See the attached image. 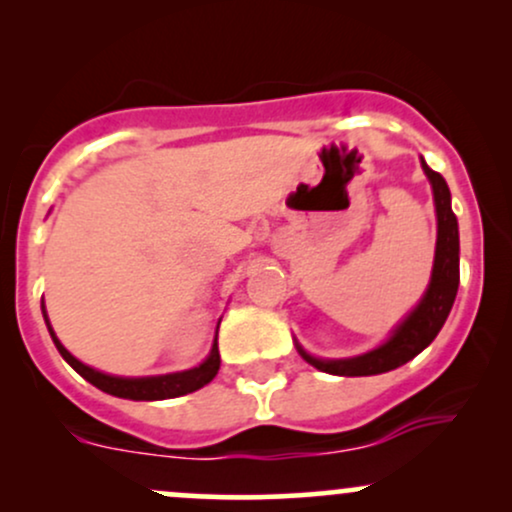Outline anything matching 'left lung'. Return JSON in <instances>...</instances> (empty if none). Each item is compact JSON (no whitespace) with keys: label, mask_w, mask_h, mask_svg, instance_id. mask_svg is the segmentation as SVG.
Here are the masks:
<instances>
[{"label":"left lung","mask_w":512,"mask_h":512,"mask_svg":"<svg viewBox=\"0 0 512 512\" xmlns=\"http://www.w3.org/2000/svg\"><path fill=\"white\" fill-rule=\"evenodd\" d=\"M421 168L428 175L433 187V202H436L438 216V240H436V260H433L431 284L411 313L404 317L392 332V337L378 349L354 358H315L308 351H303L301 344H296L310 366H315L322 373L330 375H378L395 370L411 361L416 354L426 349L436 339L440 327L448 320L452 303H455L457 286H460V233H457V219L450 207V190L443 175L436 173L421 161Z\"/></svg>","instance_id":"left-lung-1"}]
</instances>
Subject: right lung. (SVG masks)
Listing matches in <instances>:
<instances>
[{
	"mask_svg": "<svg viewBox=\"0 0 512 512\" xmlns=\"http://www.w3.org/2000/svg\"><path fill=\"white\" fill-rule=\"evenodd\" d=\"M43 317L48 322V315H45V305H43ZM48 330L52 334V342H55L57 351H60L64 361L72 366L81 378H86L88 383L96 385L98 390L108 392V395L122 397V399H137V402H154V399H173L180 395H187V392H195L199 387H204L207 383L214 380V375L219 373L221 366V356H219V344L211 346V354L207 356V361L199 363L197 368L182 370V373H168V375H151V378H117V375H108L101 373L96 368H88L86 363H81L79 358H74L67 349L60 344V339L55 337L52 332L50 322Z\"/></svg>",
	"mask_w": 512,
	"mask_h": 512,
	"instance_id": "right-lung-1",
	"label": "right lung"
}]
</instances>
